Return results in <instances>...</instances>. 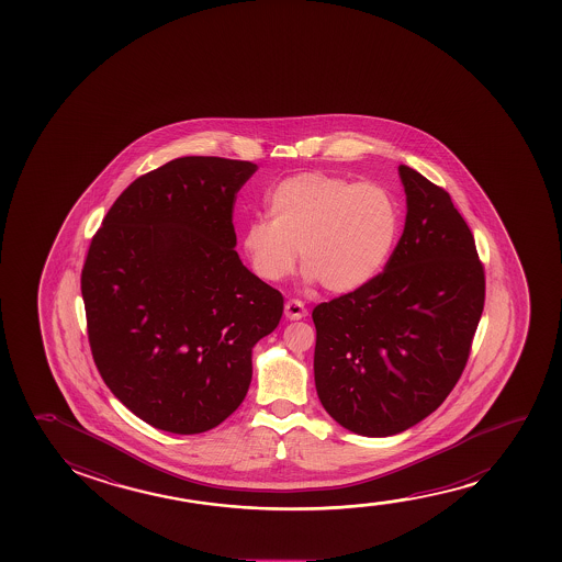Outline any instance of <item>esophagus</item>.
Returning a JSON list of instances; mask_svg holds the SVG:
<instances>
[{
    "mask_svg": "<svg viewBox=\"0 0 562 562\" xmlns=\"http://www.w3.org/2000/svg\"><path fill=\"white\" fill-rule=\"evenodd\" d=\"M284 313L285 318H290V321H301L307 316V308L303 305V301L290 300L285 303Z\"/></svg>",
    "mask_w": 562,
    "mask_h": 562,
    "instance_id": "esophagus-1",
    "label": "esophagus"
}]
</instances>
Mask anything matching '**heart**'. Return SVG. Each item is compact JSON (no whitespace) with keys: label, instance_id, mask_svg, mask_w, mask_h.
<instances>
[{"label":"heart","instance_id":"b5f03b06","mask_svg":"<svg viewBox=\"0 0 562 562\" xmlns=\"http://www.w3.org/2000/svg\"><path fill=\"white\" fill-rule=\"evenodd\" d=\"M267 207L270 218H254L241 238L251 270L265 282L290 277L300 251L308 284L357 292L382 272L400 232V209L384 186L326 172L278 182Z\"/></svg>","mask_w":562,"mask_h":562}]
</instances>
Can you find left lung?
Wrapping results in <instances>:
<instances>
[{
    "label": "left lung",
    "instance_id": "1",
    "mask_svg": "<svg viewBox=\"0 0 562 562\" xmlns=\"http://www.w3.org/2000/svg\"><path fill=\"white\" fill-rule=\"evenodd\" d=\"M405 228L384 272L316 305L315 384L344 428L385 438L446 401L484 311V267L449 193L400 165Z\"/></svg>",
    "mask_w": 562,
    "mask_h": 562
}]
</instances>
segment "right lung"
Returning <instances> with one entry per match:
<instances>
[{
	"label": "right lung",
	"mask_w": 562,
	"mask_h": 562,
	"mask_svg": "<svg viewBox=\"0 0 562 562\" xmlns=\"http://www.w3.org/2000/svg\"><path fill=\"white\" fill-rule=\"evenodd\" d=\"M257 165L180 157L136 178L109 209L80 288L103 382L144 423L201 434L251 384V351L284 297L244 267L232 213Z\"/></svg>",
	"instance_id": "add662e5"
}]
</instances>
